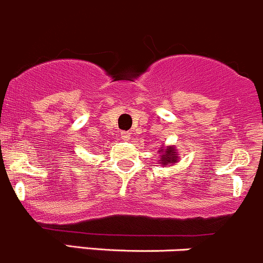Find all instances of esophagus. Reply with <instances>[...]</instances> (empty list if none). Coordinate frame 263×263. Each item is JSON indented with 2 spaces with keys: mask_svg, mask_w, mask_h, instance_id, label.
Instances as JSON below:
<instances>
[{
  "mask_svg": "<svg viewBox=\"0 0 263 263\" xmlns=\"http://www.w3.org/2000/svg\"><path fill=\"white\" fill-rule=\"evenodd\" d=\"M120 135H121V139H124V140L130 139V133L129 132H121Z\"/></svg>",
  "mask_w": 263,
  "mask_h": 263,
  "instance_id": "1",
  "label": "esophagus"
}]
</instances>
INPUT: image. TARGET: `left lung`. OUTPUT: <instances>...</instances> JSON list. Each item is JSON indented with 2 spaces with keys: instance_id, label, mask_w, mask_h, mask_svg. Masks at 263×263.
I'll list each match as a JSON object with an SVG mask.
<instances>
[{
  "instance_id": "1",
  "label": "left lung",
  "mask_w": 263,
  "mask_h": 263,
  "mask_svg": "<svg viewBox=\"0 0 263 263\" xmlns=\"http://www.w3.org/2000/svg\"><path fill=\"white\" fill-rule=\"evenodd\" d=\"M161 152V161L163 163V165H168V163H176V161H178V155H176L175 149H174V147H161L160 149Z\"/></svg>"
}]
</instances>
